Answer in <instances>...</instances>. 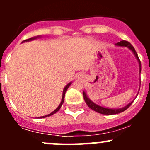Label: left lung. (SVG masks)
Segmentation results:
<instances>
[{
  "instance_id": "8db88e82",
  "label": "left lung",
  "mask_w": 150,
  "mask_h": 150,
  "mask_svg": "<svg viewBox=\"0 0 150 150\" xmlns=\"http://www.w3.org/2000/svg\"><path fill=\"white\" fill-rule=\"evenodd\" d=\"M116 46H126V47H128V49H130V50L133 52L135 57L137 58V61H138L139 64H140V71H141V63H140V61L138 58V55H137V52H136V51H135L133 46H132L129 42L125 40L120 41V42L116 43ZM83 98H84L85 101H86L87 105L88 106V107H90L91 110H93L99 112V113H101V114H104V115H113V114H118V113H120V112H123V111H125V110L128 109V107L131 106V104H132V102H133V101L131 102V103H129L128 105L122 107V108H120V109H110V108H106V107H101V106H99L98 105V104H95L94 102L91 101V100L88 98V97H87L85 91H83Z\"/></svg>"
}]
</instances>
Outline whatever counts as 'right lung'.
<instances>
[{"label":"right lung","mask_w":150,"mask_h":150,"mask_svg":"<svg viewBox=\"0 0 150 150\" xmlns=\"http://www.w3.org/2000/svg\"><path fill=\"white\" fill-rule=\"evenodd\" d=\"M36 38H30V39L25 40V41L32 40L36 39ZM71 83H68V84H67V86H66L64 87V90H63V95H62V101H61V103H60V104H59V107H57L56 109H55V110L53 111V112H52L51 113H50V114H48V115H46V116H41L40 118H45V117H47V116H52V115H53L54 113H55V112H58V111L59 110H60L61 107H62V104H63V103H64V95H65V92H66V91H67V88H68V87L70 86H71Z\"/></svg>","instance_id":"obj_1"}]
</instances>
